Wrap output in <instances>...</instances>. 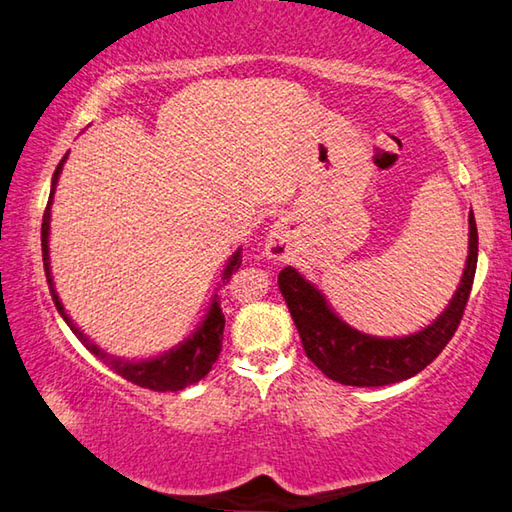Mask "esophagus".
Here are the masks:
<instances>
[{"label":"esophagus","instance_id":"esophagus-1","mask_svg":"<svg viewBox=\"0 0 512 512\" xmlns=\"http://www.w3.org/2000/svg\"><path fill=\"white\" fill-rule=\"evenodd\" d=\"M265 254L270 256V258H276V261L285 256V240H283V233L279 229L270 231V236H267Z\"/></svg>","mask_w":512,"mask_h":512}]
</instances>
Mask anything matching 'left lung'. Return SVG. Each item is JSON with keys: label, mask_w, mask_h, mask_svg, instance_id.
<instances>
[{"label": "left lung", "mask_w": 512, "mask_h": 512, "mask_svg": "<svg viewBox=\"0 0 512 512\" xmlns=\"http://www.w3.org/2000/svg\"><path fill=\"white\" fill-rule=\"evenodd\" d=\"M468 261L450 306L427 328L414 335L382 339L364 335L339 319L315 285L303 279L294 267H283L279 288L288 303L303 351L330 380L348 387H384V384L414 378L441 355L461 324L468 306L474 272H477L479 236L470 213Z\"/></svg>", "instance_id": "8db88e82"}]
</instances>
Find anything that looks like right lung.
I'll return each mask as SVG.
<instances>
[{"instance_id": "obj_1", "label": "right lung", "mask_w": 512, "mask_h": 512, "mask_svg": "<svg viewBox=\"0 0 512 512\" xmlns=\"http://www.w3.org/2000/svg\"><path fill=\"white\" fill-rule=\"evenodd\" d=\"M67 155L62 157V161L56 168L51 179V195L47 202V209H44L42 215V261H44V272H47V283L51 290L53 303H56L58 312L62 319L67 321V326L74 330V335L83 342L89 353L96 355L98 360H103L114 373H119L121 378H125L132 384L143 389H152V391H182L191 384L200 382L206 373L211 371V366L218 360V355L222 351V330H224V315L218 299H213L209 312L202 321V326L195 330V333L175 348H170L168 353L159 355V357H150V360H139V362H130V360H121V357L107 355L103 348H98L94 342H89V337L80 333V328H76L74 321L67 317L65 308L56 294V288H53V279H51V267H49V220H51V202H53V193H56V184L58 177L62 173V164H65ZM242 263V254L240 249L229 258L227 267H224L222 281L231 279V274L238 270Z\"/></svg>"}]
</instances>
